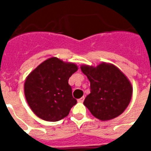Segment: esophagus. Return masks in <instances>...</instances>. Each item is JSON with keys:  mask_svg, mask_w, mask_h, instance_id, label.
<instances>
[{"mask_svg": "<svg viewBox=\"0 0 151 151\" xmlns=\"http://www.w3.org/2000/svg\"><path fill=\"white\" fill-rule=\"evenodd\" d=\"M84 99H85V97H81V99H78V103H83V102H84Z\"/></svg>", "mask_w": 151, "mask_h": 151, "instance_id": "1", "label": "esophagus"}]
</instances>
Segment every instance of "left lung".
Listing matches in <instances>:
<instances>
[{
    "label": "left lung",
    "mask_w": 151,
    "mask_h": 151,
    "mask_svg": "<svg viewBox=\"0 0 151 151\" xmlns=\"http://www.w3.org/2000/svg\"><path fill=\"white\" fill-rule=\"evenodd\" d=\"M81 70L90 81V94L84 105L93 116L109 121L122 114L129 106L132 87L127 77L112 64L102 63L96 67L83 65Z\"/></svg>",
    "instance_id": "obj_1"
}]
</instances>
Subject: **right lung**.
<instances>
[{
    "label": "right lung",
    "mask_w": 151,
    "mask_h": 151,
    "mask_svg": "<svg viewBox=\"0 0 151 151\" xmlns=\"http://www.w3.org/2000/svg\"><path fill=\"white\" fill-rule=\"evenodd\" d=\"M78 66L56 57L49 58L29 73L24 84L25 96L33 112L47 122H58L77 103L69 78Z\"/></svg>",
    "instance_id": "1"
}]
</instances>
